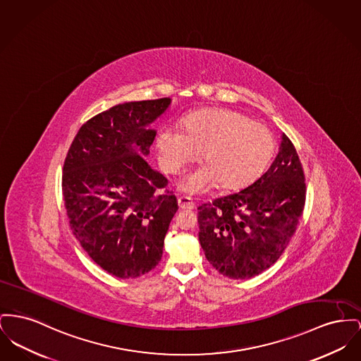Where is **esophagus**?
I'll return each instance as SVG.
<instances>
[{
  "mask_svg": "<svg viewBox=\"0 0 361 361\" xmlns=\"http://www.w3.org/2000/svg\"><path fill=\"white\" fill-rule=\"evenodd\" d=\"M177 202H178V207H180L181 210H193V209H195V203L192 202L191 197L180 196Z\"/></svg>",
  "mask_w": 361,
  "mask_h": 361,
  "instance_id": "obj_1",
  "label": "esophagus"
}]
</instances>
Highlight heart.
Returning <instances> with one entry per match:
<instances>
[{
  "label": "heart",
  "mask_w": 361,
  "mask_h": 361,
  "mask_svg": "<svg viewBox=\"0 0 361 361\" xmlns=\"http://www.w3.org/2000/svg\"><path fill=\"white\" fill-rule=\"evenodd\" d=\"M204 164L190 173L180 188L202 193L216 183L222 190H237L255 180L269 165L276 137L264 126L228 109H204L184 120V129L165 126L157 135L158 162L176 174L197 158Z\"/></svg>",
  "instance_id": "1"
}]
</instances>
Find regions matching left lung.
Instances as JSON below:
<instances>
[{
  "mask_svg": "<svg viewBox=\"0 0 361 361\" xmlns=\"http://www.w3.org/2000/svg\"><path fill=\"white\" fill-rule=\"evenodd\" d=\"M305 192L296 147L282 135L274 162L254 184L197 207L199 241L212 267L247 279L273 266L296 232Z\"/></svg>",
  "mask_w": 361,
  "mask_h": 361,
  "instance_id": "obj_1",
  "label": "left lung"
}]
</instances>
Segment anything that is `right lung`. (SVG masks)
<instances>
[{
	"label": "right lung",
	"mask_w": 361,
	"mask_h": 361,
	"mask_svg": "<svg viewBox=\"0 0 361 361\" xmlns=\"http://www.w3.org/2000/svg\"><path fill=\"white\" fill-rule=\"evenodd\" d=\"M169 105L161 98L110 107L80 127L65 158L72 233L99 267L123 279L155 269L178 210L168 180L146 161L157 133L146 127Z\"/></svg>",
	"instance_id": "add662e5"
}]
</instances>
